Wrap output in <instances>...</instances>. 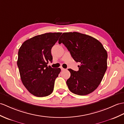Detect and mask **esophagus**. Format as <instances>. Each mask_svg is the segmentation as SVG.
<instances>
[{
	"instance_id": "34e87169",
	"label": "esophagus",
	"mask_w": 124,
	"mask_h": 124,
	"mask_svg": "<svg viewBox=\"0 0 124 124\" xmlns=\"http://www.w3.org/2000/svg\"><path fill=\"white\" fill-rule=\"evenodd\" d=\"M61 68V70H65V69H64V68H63V67H61V68Z\"/></svg>"
}]
</instances>
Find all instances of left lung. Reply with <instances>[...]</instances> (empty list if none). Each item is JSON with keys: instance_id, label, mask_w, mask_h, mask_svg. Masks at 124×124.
<instances>
[{"instance_id": "obj_1", "label": "left lung", "mask_w": 124, "mask_h": 124, "mask_svg": "<svg viewBox=\"0 0 124 124\" xmlns=\"http://www.w3.org/2000/svg\"><path fill=\"white\" fill-rule=\"evenodd\" d=\"M70 52L79 70L68 69L71 76L67 84L72 93L87 95L96 90L101 83L107 68V52L98 40L78 32L63 33L59 40Z\"/></svg>"}]
</instances>
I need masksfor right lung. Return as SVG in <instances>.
Returning a JSON list of instances; mask_svg holds the SVG:
<instances>
[{
    "label": "right lung",
    "mask_w": 124,
    "mask_h": 124,
    "mask_svg": "<svg viewBox=\"0 0 124 124\" xmlns=\"http://www.w3.org/2000/svg\"><path fill=\"white\" fill-rule=\"evenodd\" d=\"M62 33H47L23 43L18 53L17 66L23 84L33 95L46 97L52 93L60 68L47 66L53 57L51 49Z\"/></svg>",
    "instance_id": "1"
}]
</instances>
